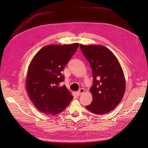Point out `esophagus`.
<instances>
[{
  "label": "esophagus",
  "mask_w": 148,
  "mask_h": 148,
  "mask_svg": "<svg viewBox=\"0 0 148 148\" xmlns=\"http://www.w3.org/2000/svg\"><path fill=\"white\" fill-rule=\"evenodd\" d=\"M84 89L83 88H81L79 89V91L77 92V93L79 96H81L82 94L84 93Z\"/></svg>",
  "instance_id": "esophagus-1"
}]
</instances>
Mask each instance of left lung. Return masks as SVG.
I'll return each instance as SVG.
<instances>
[{"instance_id":"obj_1","label":"left lung","mask_w":148,"mask_h":148,"mask_svg":"<svg viewBox=\"0 0 148 148\" xmlns=\"http://www.w3.org/2000/svg\"><path fill=\"white\" fill-rule=\"evenodd\" d=\"M80 49L92 69L93 85L90 89L92 101L86 109L96 114L112 111L125 91V78L117 57L101 45L80 44Z\"/></svg>"}]
</instances>
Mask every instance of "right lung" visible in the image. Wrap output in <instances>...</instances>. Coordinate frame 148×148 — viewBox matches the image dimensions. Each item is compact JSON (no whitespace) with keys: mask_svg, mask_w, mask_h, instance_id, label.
Segmentation results:
<instances>
[{"mask_svg":"<svg viewBox=\"0 0 148 148\" xmlns=\"http://www.w3.org/2000/svg\"><path fill=\"white\" fill-rule=\"evenodd\" d=\"M79 46L51 44L36 53L29 65L26 88L33 104L41 112L56 115L64 111L73 98L66 87L60 86L61 71Z\"/></svg>","mask_w":148,"mask_h":148,"instance_id":"obj_1","label":"right lung"}]
</instances>
